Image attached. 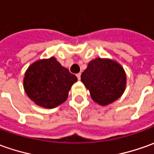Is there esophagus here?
Segmentation results:
<instances>
[{"label":"esophagus","instance_id":"esophagus-1","mask_svg":"<svg viewBox=\"0 0 154 154\" xmlns=\"http://www.w3.org/2000/svg\"><path fill=\"white\" fill-rule=\"evenodd\" d=\"M77 77L78 80H80V79H81V73H77Z\"/></svg>","mask_w":154,"mask_h":154}]
</instances>
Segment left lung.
<instances>
[{
  "label": "left lung",
  "instance_id": "8db88e82",
  "mask_svg": "<svg viewBox=\"0 0 154 154\" xmlns=\"http://www.w3.org/2000/svg\"><path fill=\"white\" fill-rule=\"evenodd\" d=\"M81 81L89 90L91 98L106 106L118 100L125 92L126 75L117 62L97 58L88 63L81 75Z\"/></svg>",
  "mask_w": 154,
  "mask_h": 154
}]
</instances>
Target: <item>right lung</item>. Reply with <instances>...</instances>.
<instances>
[{"label":"right lung","instance_id":"add662e5","mask_svg":"<svg viewBox=\"0 0 154 154\" xmlns=\"http://www.w3.org/2000/svg\"><path fill=\"white\" fill-rule=\"evenodd\" d=\"M77 78L52 57L33 63L25 72L24 88L31 100L45 108H54L66 101Z\"/></svg>","mask_w":154,"mask_h":154}]
</instances>
